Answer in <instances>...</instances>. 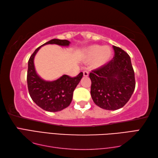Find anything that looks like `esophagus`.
Returning a JSON list of instances; mask_svg holds the SVG:
<instances>
[{"instance_id": "34e87169", "label": "esophagus", "mask_w": 158, "mask_h": 158, "mask_svg": "<svg viewBox=\"0 0 158 158\" xmlns=\"http://www.w3.org/2000/svg\"><path fill=\"white\" fill-rule=\"evenodd\" d=\"M83 76L87 77L89 76V73L88 71H86V70H85V71H83Z\"/></svg>"}]
</instances>
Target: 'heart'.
I'll return each mask as SVG.
<instances>
[{"label": "heart", "instance_id": "obj_1", "mask_svg": "<svg viewBox=\"0 0 158 158\" xmlns=\"http://www.w3.org/2000/svg\"><path fill=\"white\" fill-rule=\"evenodd\" d=\"M112 51L109 46L92 45L86 49L85 61L91 62L92 69H99L105 66L109 61Z\"/></svg>", "mask_w": 158, "mask_h": 158}]
</instances>
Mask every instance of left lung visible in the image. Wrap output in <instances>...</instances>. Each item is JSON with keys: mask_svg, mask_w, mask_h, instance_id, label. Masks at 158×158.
<instances>
[{"mask_svg": "<svg viewBox=\"0 0 158 158\" xmlns=\"http://www.w3.org/2000/svg\"><path fill=\"white\" fill-rule=\"evenodd\" d=\"M114 57L101 68L89 73L91 96L97 106L117 110L128 102L135 89V72L130 57L123 49L113 46Z\"/></svg>", "mask_w": 158, "mask_h": 158, "instance_id": "8db88e82", "label": "left lung"}]
</instances>
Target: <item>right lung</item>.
Wrapping results in <instances>:
<instances>
[{
	"instance_id": "obj_1",
	"label": "right lung",
	"mask_w": 158,
	"mask_h": 158,
	"mask_svg": "<svg viewBox=\"0 0 158 158\" xmlns=\"http://www.w3.org/2000/svg\"><path fill=\"white\" fill-rule=\"evenodd\" d=\"M70 43L67 40L57 39L50 40L39 47L28 60L27 83L29 94L36 105L47 111H60L70 105L73 99V92L81 81L83 73H80L75 77L64 75L55 81H45L36 72L34 65L35 56L43 45L56 44L67 47Z\"/></svg>"
}]
</instances>
